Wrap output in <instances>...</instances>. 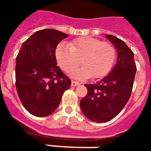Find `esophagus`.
Listing matches in <instances>:
<instances>
[{"instance_id":"34e87169","label":"esophagus","mask_w":151,"mask_h":151,"mask_svg":"<svg viewBox=\"0 0 151 151\" xmlns=\"http://www.w3.org/2000/svg\"><path fill=\"white\" fill-rule=\"evenodd\" d=\"M79 84H80V83L77 82V81H71V85H72V86H77V85H79Z\"/></svg>"}]
</instances>
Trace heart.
Returning a JSON list of instances; mask_svg holds the SVG:
<instances>
[{"label": "heart", "mask_w": 151, "mask_h": 151, "mask_svg": "<svg viewBox=\"0 0 151 151\" xmlns=\"http://www.w3.org/2000/svg\"><path fill=\"white\" fill-rule=\"evenodd\" d=\"M55 56L58 63L65 72L83 67L74 72L77 79L101 78L111 70L115 59V50L111 44L102 42L93 37H82L70 44L60 43L56 48Z\"/></svg>", "instance_id": "heart-1"}]
</instances>
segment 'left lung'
Here are the masks:
<instances>
[{
  "label": "left lung",
  "instance_id": "obj_1",
  "mask_svg": "<svg viewBox=\"0 0 151 151\" xmlns=\"http://www.w3.org/2000/svg\"><path fill=\"white\" fill-rule=\"evenodd\" d=\"M106 38L117 50V63L101 81L84 84L88 93L80 103L84 115L96 123L110 121L124 107L131 96L137 70L134 54L128 45L112 35Z\"/></svg>",
  "mask_w": 151,
  "mask_h": 151
}]
</instances>
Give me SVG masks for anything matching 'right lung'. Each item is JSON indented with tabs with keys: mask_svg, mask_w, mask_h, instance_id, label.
<instances>
[{
	"mask_svg": "<svg viewBox=\"0 0 151 151\" xmlns=\"http://www.w3.org/2000/svg\"><path fill=\"white\" fill-rule=\"evenodd\" d=\"M68 35L54 29L37 31L22 43L16 58V89L27 111L37 117L51 115L70 88L57 66V45Z\"/></svg>",
	"mask_w": 151,
	"mask_h": 151,
	"instance_id": "add662e5",
	"label": "right lung"
}]
</instances>
